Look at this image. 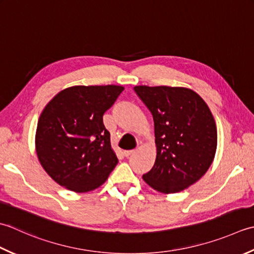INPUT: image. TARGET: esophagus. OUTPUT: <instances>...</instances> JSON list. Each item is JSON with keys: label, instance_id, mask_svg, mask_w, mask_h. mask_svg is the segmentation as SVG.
<instances>
[{"label": "esophagus", "instance_id": "esophagus-1", "mask_svg": "<svg viewBox=\"0 0 254 254\" xmlns=\"http://www.w3.org/2000/svg\"><path fill=\"white\" fill-rule=\"evenodd\" d=\"M134 153V150H127V151H124V156L125 157H130L131 154H133Z\"/></svg>", "mask_w": 254, "mask_h": 254}]
</instances>
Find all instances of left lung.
<instances>
[{"label":"left lung","mask_w":254,"mask_h":254,"mask_svg":"<svg viewBox=\"0 0 254 254\" xmlns=\"http://www.w3.org/2000/svg\"><path fill=\"white\" fill-rule=\"evenodd\" d=\"M133 90L152 114L156 137V161L142 180L163 194L186 190L214 161L217 127L213 114L188 87L137 85Z\"/></svg>","instance_id":"left-lung-1"}]
</instances>
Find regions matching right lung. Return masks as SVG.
Wrapping results in <instances>:
<instances>
[{
  "mask_svg": "<svg viewBox=\"0 0 254 254\" xmlns=\"http://www.w3.org/2000/svg\"><path fill=\"white\" fill-rule=\"evenodd\" d=\"M122 85H74L56 94L41 112L35 149L41 167L56 183L87 193L105 183L118 159L103 115Z\"/></svg>",
  "mask_w": 254,
  "mask_h": 254,
  "instance_id": "obj_1",
  "label": "right lung"
}]
</instances>
